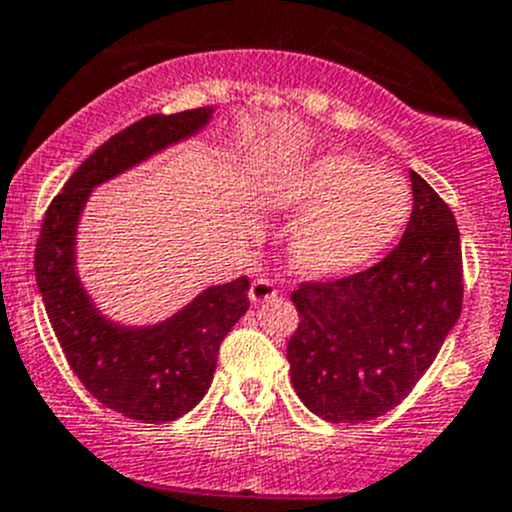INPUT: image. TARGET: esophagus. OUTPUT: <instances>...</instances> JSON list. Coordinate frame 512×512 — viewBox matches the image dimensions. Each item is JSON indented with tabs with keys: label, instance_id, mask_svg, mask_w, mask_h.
I'll return each mask as SVG.
<instances>
[{
	"label": "esophagus",
	"instance_id": "obj_1",
	"mask_svg": "<svg viewBox=\"0 0 512 512\" xmlns=\"http://www.w3.org/2000/svg\"><path fill=\"white\" fill-rule=\"evenodd\" d=\"M278 295V288H275V283L267 278H257L255 283L250 285V300L252 305H260V303H267V300H272Z\"/></svg>",
	"mask_w": 512,
	"mask_h": 512
}]
</instances>
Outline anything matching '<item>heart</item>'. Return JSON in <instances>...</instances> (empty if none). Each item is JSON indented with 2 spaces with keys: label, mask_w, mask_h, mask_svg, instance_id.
<instances>
[{
  "label": "heart",
  "mask_w": 512,
  "mask_h": 512,
  "mask_svg": "<svg viewBox=\"0 0 512 512\" xmlns=\"http://www.w3.org/2000/svg\"><path fill=\"white\" fill-rule=\"evenodd\" d=\"M267 202L290 219V262L310 278H346L376 260L407 224V181L346 151H326L280 171Z\"/></svg>",
  "instance_id": "1"
}]
</instances>
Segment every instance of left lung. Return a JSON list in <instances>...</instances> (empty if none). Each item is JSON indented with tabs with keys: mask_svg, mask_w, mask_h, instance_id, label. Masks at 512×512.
I'll list each match as a JSON object with an SVG mask.
<instances>
[{
	"mask_svg": "<svg viewBox=\"0 0 512 512\" xmlns=\"http://www.w3.org/2000/svg\"><path fill=\"white\" fill-rule=\"evenodd\" d=\"M407 232L381 262L290 300L300 323L288 343L290 381L305 407L333 424L381 417L417 386L462 310L455 214L417 174Z\"/></svg>",
	"mask_w": 512,
	"mask_h": 512,
	"instance_id": "1",
	"label": "left lung"
}]
</instances>
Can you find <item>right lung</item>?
I'll list each match as a JSON object with an SVG mask.
<instances>
[{
    "instance_id": "obj_1",
    "label": "right lung",
    "mask_w": 512,
    "mask_h": 512,
    "mask_svg": "<svg viewBox=\"0 0 512 512\" xmlns=\"http://www.w3.org/2000/svg\"><path fill=\"white\" fill-rule=\"evenodd\" d=\"M212 113L214 108L156 113L108 138L52 199L37 240V288L70 369L103 407L138 422H174L202 401L217 369L219 343L250 308V280L242 275L212 285L154 326H121L100 313L80 283V214L95 186L199 133Z\"/></svg>"
}]
</instances>
